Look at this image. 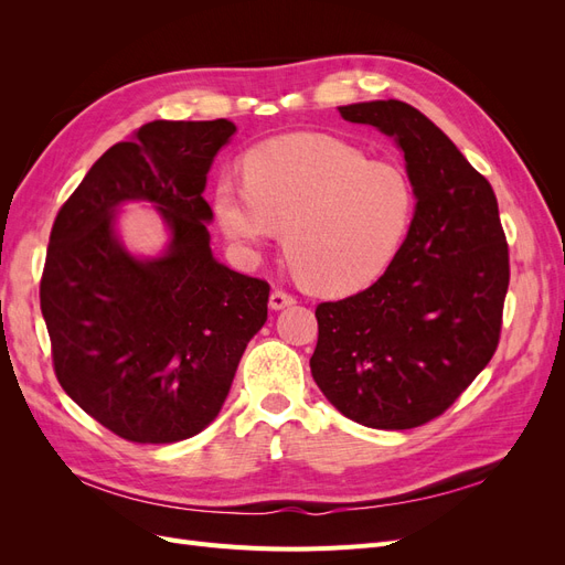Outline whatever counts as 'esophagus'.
Listing matches in <instances>:
<instances>
[{"label": "esophagus", "mask_w": 565, "mask_h": 565, "mask_svg": "<svg viewBox=\"0 0 565 565\" xmlns=\"http://www.w3.org/2000/svg\"><path fill=\"white\" fill-rule=\"evenodd\" d=\"M292 303H297V299L289 295V292H285V289H276V292H273L270 299H268V306H270L273 311L287 309V306H292Z\"/></svg>", "instance_id": "34e87169"}]
</instances>
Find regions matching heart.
<instances>
[{"mask_svg":"<svg viewBox=\"0 0 565 565\" xmlns=\"http://www.w3.org/2000/svg\"><path fill=\"white\" fill-rule=\"evenodd\" d=\"M247 183L221 179L214 210L245 254L285 233L297 278L322 295H351L396 259L415 218L407 172L324 134H287L254 148Z\"/></svg>","mask_w":565,"mask_h":565,"instance_id":"obj_1","label":"heart"}]
</instances>
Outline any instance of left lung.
<instances>
[{"label":"left lung","instance_id":"obj_1","mask_svg":"<svg viewBox=\"0 0 565 565\" xmlns=\"http://www.w3.org/2000/svg\"><path fill=\"white\" fill-rule=\"evenodd\" d=\"M339 113L396 141L417 207L377 282L318 303L311 374L344 417L370 429H415L446 413L498 349L509 287L498 198L448 136L403 100Z\"/></svg>","mask_w":565,"mask_h":565}]
</instances>
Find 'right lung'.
Here are the masks:
<instances>
[{
	"instance_id": "add662e5",
	"label": "right lung",
	"mask_w": 565,
	"mask_h": 565,
	"mask_svg": "<svg viewBox=\"0 0 565 565\" xmlns=\"http://www.w3.org/2000/svg\"><path fill=\"white\" fill-rule=\"evenodd\" d=\"M235 125L156 119L115 143L51 228L40 306L63 391L131 443L200 434L224 405L237 363L268 316L266 280L218 264L207 172ZM157 204L170 245L139 260L118 241L119 203Z\"/></svg>"
}]
</instances>
